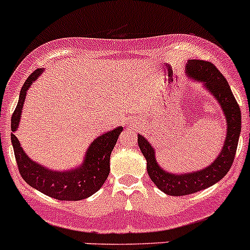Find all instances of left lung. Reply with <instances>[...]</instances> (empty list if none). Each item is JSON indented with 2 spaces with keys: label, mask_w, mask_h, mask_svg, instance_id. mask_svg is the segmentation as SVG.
Listing matches in <instances>:
<instances>
[{
  "label": "left lung",
  "mask_w": 250,
  "mask_h": 250,
  "mask_svg": "<svg viewBox=\"0 0 250 250\" xmlns=\"http://www.w3.org/2000/svg\"><path fill=\"white\" fill-rule=\"evenodd\" d=\"M187 74L198 82H204L205 86L220 103L227 121V134L221 154L209 167L193 173L172 174L165 172L155 160V152L151 145L142 135H138V144L146 159V168L149 177L155 186L167 195L181 197L199 190L207 189L229 171L236 156L241 133V110L237 104L231 88L221 72L211 63L203 60H190L187 63Z\"/></svg>",
  "instance_id": "1"
}]
</instances>
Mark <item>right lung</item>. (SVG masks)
<instances>
[{
    "label": "right lung",
    "instance_id": "obj_1",
    "mask_svg": "<svg viewBox=\"0 0 250 250\" xmlns=\"http://www.w3.org/2000/svg\"><path fill=\"white\" fill-rule=\"evenodd\" d=\"M42 69L31 73L21 86L18 105L11 118V140L14 149L17 165L21 178L39 192L58 200H82L90 197L100 189L110 173V155L117 143L123 128L117 127L100 135L91 143L86 151L85 161L79 168L68 172H55L31 161L21 149L19 140L14 135L21 120V108L26 90L36 81Z\"/></svg>",
    "mask_w": 250,
    "mask_h": 250
}]
</instances>
